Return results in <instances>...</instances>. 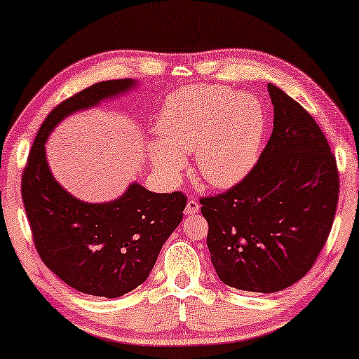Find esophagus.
I'll return each instance as SVG.
<instances>
[{
  "mask_svg": "<svg viewBox=\"0 0 359 359\" xmlns=\"http://www.w3.org/2000/svg\"><path fill=\"white\" fill-rule=\"evenodd\" d=\"M198 208H201V205H198V202L196 201V198H189L186 203V208H184V213L186 215H196L198 212Z\"/></svg>",
  "mask_w": 359,
  "mask_h": 359,
  "instance_id": "34e87169",
  "label": "esophagus"
}]
</instances>
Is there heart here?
<instances>
[{
    "mask_svg": "<svg viewBox=\"0 0 359 359\" xmlns=\"http://www.w3.org/2000/svg\"><path fill=\"white\" fill-rule=\"evenodd\" d=\"M266 114L252 95H234L223 86H194L170 99L158 117L162 141L149 144L158 175L173 183L194 152L201 178L231 187L252 172L260 157Z\"/></svg>",
    "mask_w": 359,
    "mask_h": 359,
    "instance_id": "obj_1",
    "label": "heart"
}]
</instances>
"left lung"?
I'll list each match as a JSON object with an SVG mask.
<instances>
[{
    "mask_svg": "<svg viewBox=\"0 0 359 359\" xmlns=\"http://www.w3.org/2000/svg\"><path fill=\"white\" fill-rule=\"evenodd\" d=\"M268 93L274 126L255 167L226 192L201 198L218 278L262 294L310 271L339 202L337 162L319 125L278 86Z\"/></svg>",
    "mask_w": 359,
    "mask_h": 359,
    "instance_id": "1",
    "label": "left lung"
}]
</instances>
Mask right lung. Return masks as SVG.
<instances>
[{
    "label": "right lung",
    "mask_w": 359,
    "mask_h": 359,
    "mask_svg": "<svg viewBox=\"0 0 359 359\" xmlns=\"http://www.w3.org/2000/svg\"><path fill=\"white\" fill-rule=\"evenodd\" d=\"M135 80H107L51 110L22 173V201L43 263L72 289L117 299L141 285L162 245L183 219V192L157 194L133 183L107 203L81 202L54 180L45 142L60 120L131 90Z\"/></svg>",
    "instance_id": "right-lung-1"
}]
</instances>
